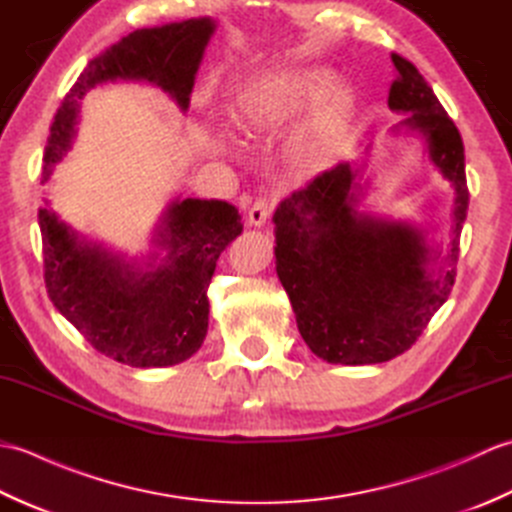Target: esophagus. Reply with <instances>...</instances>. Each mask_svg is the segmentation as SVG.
Segmentation results:
<instances>
[{"label":"esophagus","mask_w":512,"mask_h":512,"mask_svg":"<svg viewBox=\"0 0 512 512\" xmlns=\"http://www.w3.org/2000/svg\"><path fill=\"white\" fill-rule=\"evenodd\" d=\"M270 211H273V204H270L268 200H257L248 209V222L253 226H264L270 217Z\"/></svg>","instance_id":"34e87169"}]
</instances>
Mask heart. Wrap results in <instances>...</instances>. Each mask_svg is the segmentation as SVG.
<instances>
[{"instance_id":"heart-1","label":"heart","mask_w":512,"mask_h":512,"mask_svg":"<svg viewBox=\"0 0 512 512\" xmlns=\"http://www.w3.org/2000/svg\"><path fill=\"white\" fill-rule=\"evenodd\" d=\"M332 81L334 76L328 70H297L266 76V79L250 85V88L239 96V123H242V127L250 134L273 132V129H279L286 123L295 121V118L306 112L308 107L321 101L322 96L332 88ZM350 105L352 96L343 88L332 90L323 100L319 125L314 127V132H310L306 140H303V145L299 149V160L303 165H321L325 151H328L332 129L343 123V118L350 112Z\"/></svg>"}]
</instances>
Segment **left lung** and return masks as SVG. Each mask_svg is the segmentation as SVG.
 Wrapping results in <instances>:
<instances>
[{"instance_id": "left-lung-1", "label": "left lung", "mask_w": 512, "mask_h": 512, "mask_svg": "<svg viewBox=\"0 0 512 512\" xmlns=\"http://www.w3.org/2000/svg\"><path fill=\"white\" fill-rule=\"evenodd\" d=\"M396 81L389 110L407 114L402 127L420 134L433 165L455 189L453 237L438 273L440 250L416 226L356 209L358 173L341 162L277 206L275 257L303 341L336 365L385 363L407 352L449 299L460 233L469 209L464 145L458 127L416 65L391 54Z\"/></svg>"}]
</instances>
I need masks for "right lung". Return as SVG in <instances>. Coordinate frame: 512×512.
Segmentation results:
<instances>
[{
	"label": "right lung",
	"instance_id": "obj_1",
	"mask_svg": "<svg viewBox=\"0 0 512 512\" xmlns=\"http://www.w3.org/2000/svg\"><path fill=\"white\" fill-rule=\"evenodd\" d=\"M211 17L140 28L94 57L65 94L50 127L43 182L70 149L79 101L107 81H145L189 107ZM48 297L96 352L129 367H169L200 350L209 328V290L222 250L242 233V217L222 200H173L154 242L167 250L125 262L88 242L50 209H39Z\"/></svg>",
	"mask_w": 512,
	"mask_h": 512
}]
</instances>
